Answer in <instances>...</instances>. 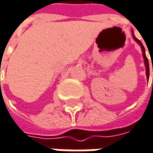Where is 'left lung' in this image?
<instances>
[{
	"label": "left lung",
	"instance_id": "1",
	"mask_svg": "<svg viewBox=\"0 0 153 153\" xmlns=\"http://www.w3.org/2000/svg\"><path fill=\"white\" fill-rule=\"evenodd\" d=\"M133 33V32H132ZM132 36H133V37H134V39L140 45V46H141V48H142V51H143V56H144V59H145V65H146V75H147V78L149 79V62H148V59H147V57H146V50H145V47H144V45H143V44L141 43V41L140 40H138L135 36H134V34H132ZM153 71V70H152Z\"/></svg>",
	"mask_w": 153,
	"mask_h": 153
}]
</instances>
